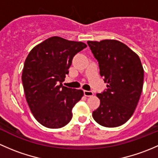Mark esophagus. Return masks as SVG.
<instances>
[{
	"instance_id": "1",
	"label": "esophagus",
	"mask_w": 158,
	"mask_h": 158,
	"mask_svg": "<svg viewBox=\"0 0 158 158\" xmlns=\"http://www.w3.org/2000/svg\"><path fill=\"white\" fill-rule=\"evenodd\" d=\"M83 92H84V95H85V96L91 97V96H92V95H93V92H92V91L84 90Z\"/></svg>"
}]
</instances>
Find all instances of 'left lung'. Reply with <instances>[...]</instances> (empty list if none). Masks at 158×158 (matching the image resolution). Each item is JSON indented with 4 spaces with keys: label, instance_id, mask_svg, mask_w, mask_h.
I'll return each instance as SVG.
<instances>
[{
    "label": "left lung",
    "instance_id": "left-lung-1",
    "mask_svg": "<svg viewBox=\"0 0 158 158\" xmlns=\"http://www.w3.org/2000/svg\"><path fill=\"white\" fill-rule=\"evenodd\" d=\"M98 62L100 76L107 89L97 93L100 106L92 112L94 120L108 128L120 126L133 114L144 82V69L138 54L116 40L88 41Z\"/></svg>",
    "mask_w": 158,
    "mask_h": 158
}]
</instances>
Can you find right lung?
<instances>
[{
  "mask_svg": "<svg viewBox=\"0 0 158 158\" xmlns=\"http://www.w3.org/2000/svg\"><path fill=\"white\" fill-rule=\"evenodd\" d=\"M86 47L82 42L52 36L28 54L22 82L30 111L44 127L60 128L72 119V110L83 96V91L63 86L62 82L74 56Z\"/></svg>",
  "mask_w": 158,
  "mask_h": 158,
  "instance_id": "1",
  "label": "right lung"
}]
</instances>
